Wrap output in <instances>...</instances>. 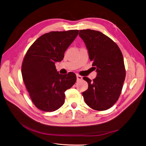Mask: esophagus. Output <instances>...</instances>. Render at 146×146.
Here are the masks:
<instances>
[{
	"instance_id": "esophagus-1",
	"label": "esophagus",
	"mask_w": 146,
	"mask_h": 146,
	"mask_svg": "<svg viewBox=\"0 0 146 146\" xmlns=\"http://www.w3.org/2000/svg\"><path fill=\"white\" fill-rule=\"evenodd\" d=\"M76 77H77V80H78V81L82 79V77L81 76H80V75L77 74V75H76Z\"/></svg>"
}]
</instances>
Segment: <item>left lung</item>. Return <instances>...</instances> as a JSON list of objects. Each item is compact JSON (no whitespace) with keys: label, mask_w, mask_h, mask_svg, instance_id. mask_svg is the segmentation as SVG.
<instances>
[{"label":"left lung","mask_w":146,"mask_h":146,"mask_svg":"<svg viewBox=\"0 0 146 146\" xmlns=\"http://www.w3.org/2000/svg\"><path fill=\"white\" fill-rule=\"evenodd\" d=\"M79 35L97 73L92 81L87 77L83 78L88 84V89L82 94L84 100L94 110H107L119 99L125 79L122 52L115 42L100 31L81 30Z\"/></svg>","instance_id":"8db88e82"}]
</instances>
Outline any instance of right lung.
<instances>
[{"label":"right lung","mask_w":146,"mask_h":146,"mask_svg":"<svg viewBox=\"0 0 146 146\" xmlns=\"http://www.w3.org/2000/svg\"><path fill=\"white\" fill-rule=\"evenodd\" d=\"M78 30L50 31L31 45L21 67L23 79L31 101L37 109L54 111L64 103L65 91L76 81L73 72L61 74L55 66L77 37Z\"/></svg>","instance_id":"right-lung-1"}]
</instances>
